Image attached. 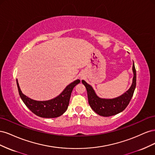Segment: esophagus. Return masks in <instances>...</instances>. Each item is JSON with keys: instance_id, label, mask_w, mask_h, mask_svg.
<instances>
[{"instance_id": "1", "label": "esophagus", "mask_w": 155, "mask_h": 155, "mask_svg": "<svg viewBox=\"0 0 155 155\" xmlns=\"http://www.w3.org/2000/svg\"><path fill=\"white\" fill-rule=\"evenodd\" d=\"M80 77L82 78H83V75H81V76H80Z\"/></svg>"}]
</instances>
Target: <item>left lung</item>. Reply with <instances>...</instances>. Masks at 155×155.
Segmentation results:
<instances>
[{"label": "left lung", "mask_w": 155, "mask_h": 155, "mask_svg": "<svg viewBox=\"0 0 155 155\" xmlns=\"http://www.w3.org/2000/svg\"><path fill=\"white\" fill-rule=\"evenodd\" d=\"M133 70L134 77L130 88L123 95L112 100L101 99L97 97L92 87L85 81L82 80V83L86 87L87 91L88 104L96 113L104 117L111 116L122 112L127 107L133 96L137 85V72H136L134 63Z\"/></svg>", "instance_id": "1"}]
</instances>
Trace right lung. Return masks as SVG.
I'll return each instance as SVG.
<instances>
[{
    "instance_id": "1",
    "label": "right lung",
    "mask_w": 155,
    "mask_h": 155,
    "mask_svg": "<svg viewBox=\"0 0 155 155\" xmlns=\"http://www.w3.org/2000/svg\"><path fill=\"white\" fill-rule=\"evenodd\" d=\"M79 83H80V80L77 79L73 83H70L65 88L59 96L53 100L46 101H37L33 100L23 94L17 79L18 93L25 104L33 113L42 118H57L61 116L67 110L73 88Z\"/></svg>"
}]
</instances>
